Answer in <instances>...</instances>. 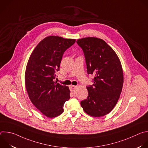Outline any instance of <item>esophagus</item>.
I'll list each match as a JSON object with an SVG mask.
<instances>
[{"instance_id":"esophagus-1","label":"esophagus","mask_w":148,"mask_h":148,"mask_svg":"<svg viewBox=\"0 0 148 148\" xmlns=\"http://www.w3.org/2000/svg\"><path fill=\"white\" fill-rule=\"evenodd\" d=\"M76 88H77V87L75 86H70V89L72 92H75Z\"/></svg>"}]
</instances>
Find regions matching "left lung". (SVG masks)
<instances>
[{
	"label": "left lung",
	"mask_w": 148,
	"mask_h": 148,
	"mask_svg": "<svg viewBox=\"0 0 148 148\" xmlns=\"http://www.w3.org/2000/svg\"><path fill=\"white\" fill-rule=\"evenodd\" d=\"M88 74L94 76L92 85L87 87V98L81 105L87 114L100 117L110 113L116 104L122 91L123 75L120 60L104 40L97 37L78 39Z\"/></svg>",
	"instance_id": "left-lung-1"
}]
</instances>
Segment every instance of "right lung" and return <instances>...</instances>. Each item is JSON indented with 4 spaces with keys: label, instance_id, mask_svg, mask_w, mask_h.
<instances>
[{
    "label": "right lung",
    "instance_id": "add662e5",
    "mask_svg": "<svg viewBox=\"0 0 148 148\" xmlns=\"http://www.w3.org/2000/svg\"><path fill=\"white\" fill-rule=\"evenodd\" d=\"M75 42V39L47 37L37 45L29 59L25 73L27 94L34 106L49 118L62 114L65 102L70 98L69 87L54 81L63 54Z\"/></svg>",
    "mask_w": 148,
    "mask_h": 148
}]
</instances>
